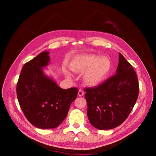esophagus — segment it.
I'll return each instance as SVG.
<instances>
[{
  "mask_svg": "<svg viewBox=\"0 0 156 156\" xmlns=\"http://www.w3.org/2000/svg\"><path fill=\"white\" fill-rule=\"evenodd\" d=\"M83 95H84V92L83 91V90L80 89L79 90V92H78V96H79V97H81V96H83Z\"/></svg>",
  "mask_w": 156,
  "mask_h": 156,
  "instance_id": "obj_1",
  "label": "esophagus"
}]
</instances>
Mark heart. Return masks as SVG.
<instances>
[{"label":"heart","instance_id":"b5f03b06","mask_svg":"<svg viewBox=\"0 0 156 156\" xmlns=\"http://www.w3.org/2000/svg\"><path fill=\"white\" fill-rule=\"evenodd\" d=\"M112 68L111 60L107 56L100 57L95 55H85L75 58L70 64L73 72L84 74L83 81L89 86L101 83L109 74ZM68 76L70 77L68 74Z\"/></svg>","mask_w":156,"mask_h":156}]
</instances>
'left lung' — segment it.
Segmentation results:
<instances>
[{
  "label": "left lung",
  "instance_id": "8db88e82",
  "mask_svg": "<svg viewBox=\"0 0 156 156\" xmlns=\"http://www.w3.org/2000/svg\"><path fill=\"white\" fill-rule=\"evenodd\" d=\"M139 82L132 66L119 53L116 74L100 85L84 88L87 116L98 129L122 124L130 114L139 95Z\"/></svg>",
  "mask_w": 156,
  "mask_h": 156
}]
</instances>
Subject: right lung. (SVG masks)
<instances>
[{"mask_svg":"<svg viewBox=\"0 0 156 156\" xmlns=\"http://www.w3.org/2000/svg\"><path fill=\"white\" fill-rule=\"evenodd\" d=\"M49 53L44 51L23 66L17 84L19 103L27 119L40 129L58 127L67 116L78 94L75 87L61 88L44 73Z\"/></svg>","mask_w":156,"mask_h":156,"instance_id":"obj_1","label":"right lung"}]
</instances>
